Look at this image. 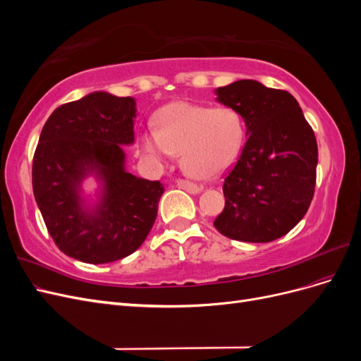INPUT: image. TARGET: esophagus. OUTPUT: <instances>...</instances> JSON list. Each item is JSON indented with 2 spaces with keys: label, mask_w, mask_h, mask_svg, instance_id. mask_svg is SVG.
<instances>
[{
  "label": "esophagus",
  "mask_w": 361,
  "mask_h": 361,
  "mask_svg": "<svg viewBox=\"0 0 361 361\" xmlns=\"http://www.w3.org/2000/svg\"><path fill=\"white\" fill-rule=\"evenodd\" d=\"M178 187L185 190L187 192H190V194H199L202 191V188L199 187V185H195V183H192L190 180H178Z\"/></svg>",
  "instance_id": "esophagus-1"
}]
</instances>
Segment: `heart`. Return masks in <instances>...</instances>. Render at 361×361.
Segmentation results:
<instances>
[{
	"instance_id": "obj_1",
	"label": "heart",
	"mask_w": 361,
	"mask_h": 361,
	"mask_svg": "<svg viewBox=\"0 0 361 361\" xmlns=\"http://www.w3.org/2000/svg\"><path fill=\"white\" fill-rule=\"evenodd\" d=\"M157 129L138 135L140 150L152 164L166 166L179 154L182 170L195 179H214L236 161L244 146V117L233 106L176 101L162 106Z\"/></svg>"
}]
</instances>
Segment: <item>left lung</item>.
I'll return each instance as SVG.
<instances>
[{"label":"left lung","instance_id":"1","mask_svg":"<svg viewBox=\"0 0 361 361\" xmlns=\"http://www.w3.org/2000/svg\"><path fill=\"white\" fill-rule=\"evenodd\" d=\"M216 101L243 114L247 141L224 179L226 204L214 226L243 243L285 236L313 199L318 145L297 99L255 80L215 90Z\"/></svg>","mask_w":361,"mask_h":361}]
</instances>
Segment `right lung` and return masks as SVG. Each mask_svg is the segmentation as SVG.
Segmentation results:
<instances>
[{"label":"right lung","instance_id":"obj_1","mask_svg":"<svg viewBox=\"0 0 361 361\" xmlns=\"http://www.w3.org/2000/svg\"><path fill=\"white\" fill-rule=\"evenodd\" d=\"M135 105L106 92L60 105L32 158V192L48 232L64 255L85 264L133 255L157 220L162 183L130 174L122 147L134 143ZM89 176L100 183L94 202L80 188Z\"/></svg>","mask_w":361,"mask_h":361}]
</instances>
